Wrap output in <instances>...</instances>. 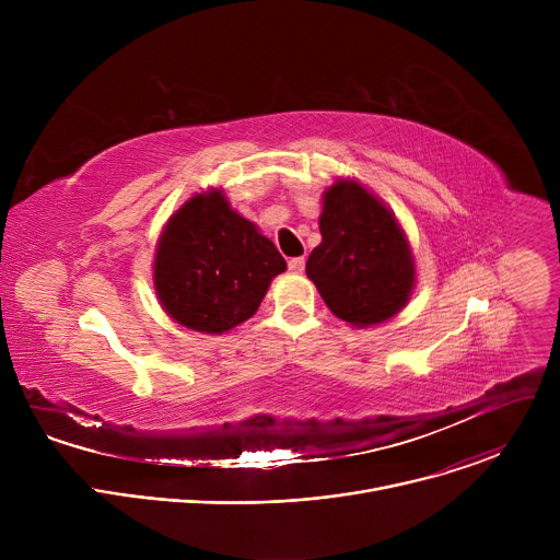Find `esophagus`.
Returning a JSON list of instances; mask_svg holds the SVG:
<instances>
[{
  "label": "esophagus",
  "mask_w": 560,
  "mask_h": 560,
  "mask_svg": "<svg viewBox=\"0 0 560 560\" xmlns=\"http://www.w3.org/2000/svg\"><path fill=\"white\" fill-rule=\"evenodd\" d=\"M288 268L299 275V272H303V268H305V259H303V257H292V259L288 261Z\"/></svg>",
  "instance_id": "34e87169"
}]
</instances>
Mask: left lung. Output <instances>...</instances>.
Masks as SVG:
<instances>
[{
    "mask_svg": "<svg viewBox=\"0 0 560 560\" xmlns=\"http://www.w3.org/2000/svg\"><path fill=\"white\" fill-rule=\"evenodd\" d=\"M322 244L305 264L326 305L352 326L387 322L415 285V261L394 214L357 182H337L318 219Z\"/></svg>",
    "mask_w": 560,
    "mask_h": 560,
    "instance_id": "obj_1",
    "label": "left lung"
}]
</instances>
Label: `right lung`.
<instances>
[{"label":"right lung","mask_w":560,"mask_h":560,"mask_svg":"<svg viewBox=\"0 0 560 560\" xmlns=\"http://www.w3.org/2000/svg\"><path fill=\"white\" fill-rule=\"evenodd\" d=\"M283 270L270 238L212 190L195 195L168 221L154 257V288L177 324L221 335L257 312Z\"/></svg>","instance_id":"obj_1"}]
</instances>
